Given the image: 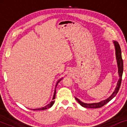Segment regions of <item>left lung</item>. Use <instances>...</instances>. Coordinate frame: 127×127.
<instances>
[{
  "label": "left lung",
  "mask_w": 127,
  "mask_h": 127,
  "mask_svg": "<svg viewBox=\"0 0 127 127\" xmlns=\"http://www.w3.org/2000/svg\"><path fill=\"white\" fill-rule=\"evenodd\" d=\"M113 43L114 48H115V53H116V61H117V67H118V73H119V79L117 81V86L116 87L113 91V93H112V94L108 98L106 99L105 100H101V101L97 102V103H84V102H81L80 100H79V99L76 98L75 99L78 102L80 105L81 106L84 107H87V108H99L100 107H102L106 104L108 103V102L112 99L114 96H116L117 94L118 91L120 87V85L121 83V80H122V75L123 73V61L122 59V57H121V51L120 47L117 41H113Z\"/></svg>",
  "instance_id": "1"
}]
</instances>
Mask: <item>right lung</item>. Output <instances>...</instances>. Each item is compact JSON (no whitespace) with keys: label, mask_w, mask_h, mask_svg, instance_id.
Instances as JSON below:
<instances>
[{"label":"right lung","mask_w":127,"mask_h":127,"mask_svg":"<svg viewBox=\"0 0 127 127\" xmlns=\"http://www.w3.org/2000/svg\"><path fill=\"white\" fill-rule=\"evenodd\" d=\"M62 79H63V78H61V79H60L58 81H57V84H56V86H55V90H54V93L53 99H52L53 100L50 102V103H48V105H47L46 106H45L42 107H40V108L33 109H32L33 110H46V109H48V108H50V107H51L53 105V104L54 103V102H55V100H54V99L55 98V93H56V87H57V85H58V83L60 82V81L61 80H62Z\"/></svg>","instance_id":"add662e5"}]
</instances>
